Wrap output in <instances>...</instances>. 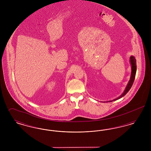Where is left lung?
<instances>
[{
  "label": "left lung",
  "mask_w": 151,
  "mask_h": 151,
  "mask_svg": "<svg viewBox=\"0 0 151 151\" xmlns=\"http://www.w3.org/2000/svg\"><path fill=\"white\" fill-rule=\"evenodd\" d=\"M129 62H130V65L131 67V76H130V79H129V81L128 82V84L127 85V86L126 87L124 92L122 93V94L119 96L118 97H117L116 99H114L113 100L109 101L106 102H112L113 101L116 100H118L121 98L123 97L124 96H125L126 94L127 93V92L129 91V89H131V86H132V84L134 83V80L135 78V75H136V72H137V60L135 58L134 56H131L129 57Z\"/></svg>",
  "instance_id": "1"
}]
</instances>
